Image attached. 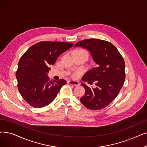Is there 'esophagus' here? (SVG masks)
Returning <instances> with one entry per match:
<instances>
[{
    "label": "esophagus",
    "mask_w": 147,
    "mask_h": 147,
    "mask_svg": "<svg viewBox=\"0 0 147 147\" xmlns=\"http://www.w3.org/2000/svg\"><path fill=\"white\" fill-rule=\"evenodd\" d=\"M68 84H69V85H71L73 86H79V83L78 81H72L70 80L68 82Z\"/></svg>",
    "instance_id": "1"
}]
</instances>
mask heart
<instances>
[{"instance_id": "1", "label": "heart", "mask_w": 147, "mask_h": 147, "mask_svg": "<svg viewBox=\"0 0 147 147\" xmlns=\"http://www.w3.org/2000/svg\"><path fill=\"white\" fill-rule=\"evenodd\" d=\"M77 52H82V53H85V54H86V55H87V53H86V52H85V50H78ZM74 76H76V75H74Z\"/></svg>"}]
</instances>
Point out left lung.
Segmentation results:
<instances>
[{
  "instance_id": "1",
  "label": "left lung",
  "mask_w": 147,
  "mask_h": 147,
  "mask_svg": "<svg viewBox=\"0 0 147 147\" xmlns=\"http://www.w3.org/2000/svg\"><path fill=\"white\" fill-rule=\"evenodd\" d=\"M74 47L88 50L97 64L82 79L84 82L95 81L96 87L90 88L84 83L81 84L85 89L81 103L91 110L103 109L117 97L123 86L125 78L123 58L112 43L104 40H84L78 42Z\"/></svg>"
}]
</instances>
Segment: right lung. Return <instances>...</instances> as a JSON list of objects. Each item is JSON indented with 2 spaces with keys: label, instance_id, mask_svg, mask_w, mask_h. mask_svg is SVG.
<instances>
[{
  "label": "right lung",
  "instance_id": "right-lung-1",
  "mask_svg": "<svg viewBox=\"0 0 147 147\" xmlns=\"http://www.w3.org/2000/svg\"><path fill=\"white\" fill-rule=\"evenodd\" d=\"M73 44L41 41L28 49L18 63L16 78L18 91L23 99L34 107L50 104L67 81H50L47 73L58 57Z\"/></svg>",
  "mask_w": 147,
  "mask_h": 147
}]
</instances>
